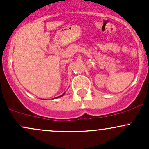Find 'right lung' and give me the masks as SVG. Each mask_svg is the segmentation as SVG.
<instances>
[{
  "instance_id": "add662e5",
  "label": "right lung",
  "mask_w": 149,
  "mask_h": 149,
  "mask_svg": "<svg viewBox=\"0 0 149 149\" xmlns=\"http://www.w3.org/2000/svg\"><path fill=\"white\" fill-rule=\"evenodd\" d=\"M65 95V92H64V93H63L62 94V95H61V96H59V97H56V98H58V97H62V96H64V95Z\"/></svg>"
}]
</instances>
